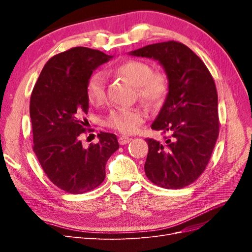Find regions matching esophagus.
Instances as JSON below:
<instances>
[{"instance_id":"esophagus-1","label":"esophagus","mask_w":252,"mask_h":252,"mask_svg":"<svg viewBox=\"0 0 252 252\" xmlns=\"http://www.w3.org/2000/svg\"><path fill=\"white\" fill-rule=\"evenodd\" d=\"M132 139L131 138H128V136H124V135H121L119 138V143L121 145H126L128 144L129 142H130Z\"/></svg>"}]
</instances>
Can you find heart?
Masks as SVG:
<instances>
[{"label":"heart","instance_id":"obj_1","mask_svg":"<svg viewBox=\"0 0 252 252\" xmlns=\"http://www.w3.org/2000/svg\"><path fill=\"white\" fill-rule=\"evenodd\" d=\"M114 73L125 78L135 86V96L148 106L161 104L168 93V77L164 70L152 69L143 60H128L114 68ZM87 97L91 104L102 105L106 102V79L101 72L90 75L86 86ZM147 113L139 107L117 109L110 112L105 125L124 134L139 130L146 120Z\"/></svg>","mask_w":252,"mask_h":252}]
</instances>
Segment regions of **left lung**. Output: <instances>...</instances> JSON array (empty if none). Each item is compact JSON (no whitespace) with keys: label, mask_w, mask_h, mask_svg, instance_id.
<instances>
[{"label":"left lung","mask_w":252,"mask_h":252,"mask_svg":"<svg viewBox=\"0 0 252 252\" xmlns=\"http://www.w3.org/2000/svg\"><path fill=\"white\" fill-rule=\"evenodd\" d=\"M131 56L158 60L169 81L168 95L147 138L145 173L166 189H181L199 179L208 165L220 131L218 93L208 68L186 45L168 41L136 49Z\"/></svg>","instance_id":"8db88e82"}]
</instances>
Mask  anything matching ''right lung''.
<instances>
[{"mask_svg": "<svg viewBox=\"0 0 252 252\" xmlns=\"http://www.w3.org/2000/svg\"><path fill=\"white\" fill-rule=\"evenodd\" d=\"M112 57L87 47H73L50 58L30 96L32 149L47 178L72 194L91 191L105 180V166L120 147L117 135L98 133L100 142L84 148L89 132L87 82L96 67Z\"/></svg>", "mask_w": 252, "mask_h": 252, "instance_id": "right-lung-1", "label": "right lung"}]
</instances>
